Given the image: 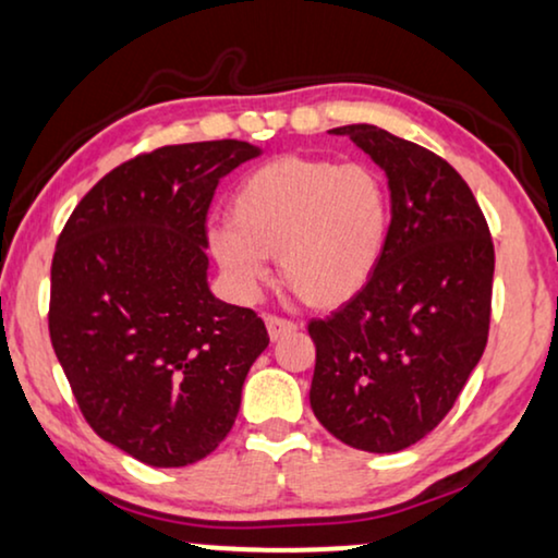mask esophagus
<instances>
[{"label": "esophagus", "instance_id": "1", "mask_svg": "<svg viewBox=\"0 0 558 558\" xmlns=\"http://www.w3.org/2000/svg\"><path fill=\"white\" fill-rule=\"evenodd\" d=\"M266 328H269V338L271 341H279V338L289 336V332L296 330V323L287 320V317H279V315H266Z\"/></svg>", "mask_w": 558, "mask_h": 558}]
</instances>
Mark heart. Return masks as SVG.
<instances>
[{"label":"heart","instance_id":"b5f03b06","mask_svg":"<svg viewBox=\"0 0 558 558\" xmlns=\"http://www.w3.org/2000/svg\"><path fill=\"white\" fill-rule=\"evenodd\" d=\"M389 230V192L368 163L281 156L238 186L233 226H217L209 248L243 296L269 279V256L302 302L336 307L372 277Z\"/></svg>","mask_w":558,"mask_h":558}]
</instances>
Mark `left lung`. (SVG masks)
I'll use <instances>...</instances> for the list:
<instances>
[{
  "instance_id": "obj_1",
  "label": "left lung",
  "mask_w": 558,
  "mask_h": 558,
  "mask_svg": "<svg viewBox=\"0 0 558 558\" xmlns=\"http://www.w3.org/2000/svg\"><path fill=\"white\" fill-rule=\"evenodd\" d=\"M387 173L392 220L364 287L310 320L315 417L345 446L402 451L453 408L489 336L495 245L451 163L376 125L332 128Z\"/></svg>"
}]
</instances>
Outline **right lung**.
Returning a JSON list of instances; mask_svg holds the SVG:
<instances>
[{
	"label": "right lung",
	"mask_w": 558,
	"mask_h": 558,
	"mask_svg": "<svg viewBox=\"0 0 558 558\" xmlns=\"http://www.w3.org/2000/svg\"><path fill=\"white\" fill-rule=\"evenodd\" d=\"M243 141L163 146L99 179L58 235L50 343L78 410L148 466H186L233 428L262 317L207 287V209L258 156Z\"/></svg>",
	"instance_id": "right-lung-1"
}]
</instances>
